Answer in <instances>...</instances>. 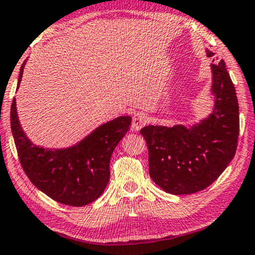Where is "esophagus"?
I'll return each mask as SVG.
<instances>
[{
  "label": "esophagus",
  "mask_w": 255,
  "mask_h": 255,
  "mask_svg": "<svg viewBox=\"0 0 255 255\" xmlns=\"http://www.w3.org/2000/svg\"><path fill=\"white\" fill-rule=\"evenodd\" d=\"M147 122H148V118L144 113H135L132 119V125H131L132 130L136 132L140 131L141 128L147 124Z\"/></svg>",
  "instance_id": "34e87169"
}]
</instances>
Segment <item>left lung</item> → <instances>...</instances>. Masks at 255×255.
<instances>
[{
  "instance_id": "obj_1",
  "label": "left lung",
  "mask_w": 255,
  "mask_h": 255,
  "mask_svg": "<svg viewBox=\"0 0 255 255\" xmlns=\"http://www.w3.org/2000/svg\"><path fill=\"white\" fill-rule=\"evenodd\" d=\"M207 56L216 54L206 49ZM211 64L212 111L198 122L141 130L149 150V174L167 193H197L211 185L235 156L239 102L223 60Z\"/></svg>"
}]
</instances>
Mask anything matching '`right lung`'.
Masks as SVG:
<instances>
[{
    "mask_svg": "<svg viewBox=\"0 0 255 255\" xmlns=\"http://www.w3.org/2000/svg\"><path fill=\"white\" fill-rule=\"evenodd\" d=\"M26 60L20 68L21 82ZM130 116L99 125L76 144L47 148L33 143L20 124L13 98L11 131L24 173L37 189L62 204L87 206L97 200L110 182V162L116 145L130 128Z\"/></svg>",
    "mask_w": 255,
    "mask_h": 255,
    "instance_id": "obj_1",
    "label": "right lung"
}]
</instances>
